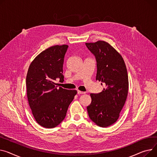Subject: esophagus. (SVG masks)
I'll return each mask as SVG.
<instances>
[{
    "label": "esophagus",
    "instance_id": "1",
    "mask_svg": "<svg viewBox=\"0 0 157 157\" xmlns=\"http://www.w3.org/2000/svg\"><path fill=\"white\" fill-rule=\"evenodd\" d=\"M77 93H78V94H85V92H83V91H79V90H78L77 91Z\"/></svg>",
    "mask_w": 157,
    "mask_h": 157
}]
</instances>
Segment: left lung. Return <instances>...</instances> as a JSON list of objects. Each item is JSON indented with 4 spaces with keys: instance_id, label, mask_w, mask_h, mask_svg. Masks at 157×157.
<instances>
[{
    "instance_id": "8db88e82",
    "label": "left lung",
    "mask_w": 157,
    "mask_h": 157,
    "mask_svg": "<svg viewBox=\"0 0 157 157\" xmlns=\"http://www.w3.org/2000/svg\"><path fill=\"white\" fill-rule=\"evenodd\" d=\"M86 47L97 62L96 80L106 87L98 93H91L87 107L90 119L97 126L108 127L119 117L128 93V76L122 56L103 41L86 43Z\"/></svg>"
}]
</instances>
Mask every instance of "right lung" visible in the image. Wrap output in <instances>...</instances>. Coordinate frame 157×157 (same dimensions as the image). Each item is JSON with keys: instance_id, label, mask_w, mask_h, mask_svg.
<instances>
[{"instance_id": "right-lung-1", "label": "right lung", "mask_w": 157, "mask_h": 157, "mask_svg": "<svg viewBox=\"0 0 157 157\" xmlns=\"http://www.w3.org/2000/svg\"><path fill=\"white\" fill-rule=\"evenodd\" d=\"M68 45H56L43 51L31 62L26 76L27 97L33 116L45 128L57 126L64 119L76 90L58 88L64 81L63 64Z\"/></svg>"}]
</instances>
